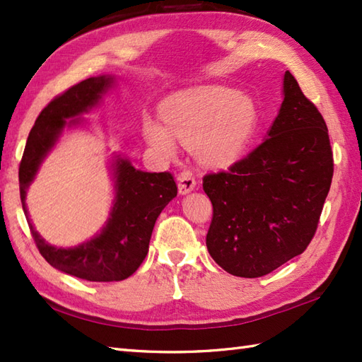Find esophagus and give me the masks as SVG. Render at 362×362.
Instances as JSON below:
<instances>
[{
  "label": "esophagus",
  "mask_w": 362,
  "mask_h": 362,
  "mask_svg": "<svg viewBox=\"0 0 362 362\" xmlns=\"http://www.w3.org/2000/svg\"><path fill=\"white\" fill-rule=\"evenodd\" d=\"M177 187H179L180 194H188L196 187V179L191 171H183L177 177Z\"/></svg>",
  "instance_id": "1"
}]
</instances>
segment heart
<instances>
[{"instance_id":"heart-1","label":"heart","mask_w":362,"mask_h":362,"mask_svg":"<svg viewBox=\"0 0 362 362\" xmlns=\"http://www.w3.org/2000/svg\"><path fill=\"white\" fill-rule=\"evenodd\" d=\"M165 127L144 121V136L157 151L173 157L175 143H194L205 165L222 168L235 163L247 149L258 124L250 98L219 86L194 87L169 98L163 107Z\"/></svg>"}]
</instances>
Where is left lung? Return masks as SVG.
I'll list each match as a JSON object with an SVG mask.
<instances>
[{"mask_svg":"<svg viewBox=\"0 0 362 362\" xmlns=\"http://www.w3.org/2000/svg\"><path fill=\"white\" fill-rule=\"evenodd\" d=\"M333 179L325 119L289 71L267 138L228 171L206 174L213 204L211 258L228 274L257 279L308 247Z\"/></svg>","mask_w":362,"mask_h":362,"instance_id":"left-lung-1","label":"left lung"}]
</instances>
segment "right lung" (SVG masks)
Listing matches in <instances>:
<instances>
[{
  "label": "right lung",
  "mask_w": 362,
  "mask_h": 362,
  "mask_svg": "<svg viewBox=\"0 0 362 362\" xmlns=\"http://www.w3.org/2000/svg\"><path fill=\"white\" fill-rule=\"evenodd\" d=\"M113 86L110 74L76 83L45 107L30 129L18 169L20 199L38 252L48 263L88 281H121L132 275L148 255L153 226L161 210L177 196L171 173H144L121 156L113 161L115 201L103 232L76 247H54L34 228L26 209V189L38 166L65 127L81 124L76 118L95 107ZM74 117V120H70Z\"/></svg>",
  "instance_id": "obj_1"
}]
</instances>
